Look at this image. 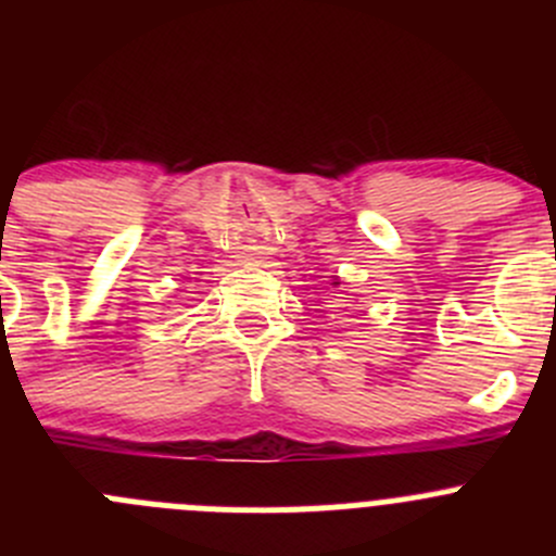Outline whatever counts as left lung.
Segmentation results:
<instances>
[{"label": "left lung", "mask_w": 556, "mask_h": 556, "mask_svg": "<svg viewBox=\"0 0 556 556\" xmlns=\"http://www.w3.org/2000/svg\"><path fill=\"white\" fill-rule=\"evenodd\" d=\"M333 285H339V282H333Z\"/></svg>", "instance_id": "left-lung-1"}]
</instances>
